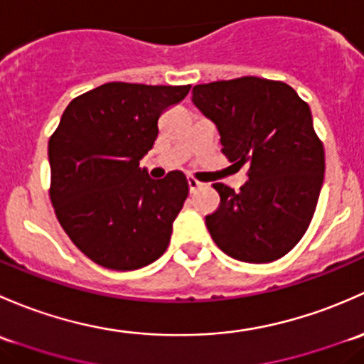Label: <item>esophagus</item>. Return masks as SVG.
I'll return each instance as SVG.
<instances>
[{"instance_id": "obj_1", "label": "esophagus", "mask_w": 364, "mask_h": 364, "mask_svg": "<svg viewBox=\"0 0 364 364\" xmlns=\"http://www.w3.org/2000/svg\"><path fill=\"white\" fill-rule=\"evenodd\" d=\"M187 183H189V191H191V193H194V191L200 189V187L203 186V183L198 182L194 177H187Z\"/></svg>"}]
</instances>
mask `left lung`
I'll use <instances>...</instances> for the list:
<instances>
[{
  "label": "left lung",
  "instance_id": "obj_1",
  "mask_svg": "<svg viewBox=\"0 0 364 364\" xmlns=\"http://www.w3.org/2000/svg\"><path fill=\"white\" fill-rule=\"evenodd\" d=\"M193 103L217 126L223 154L249 181L240 193L213 183L219 208L210 237L243 263H272L301 240L324 181V149L310 107L284 82L242 77L193 87Z\"/></svg>",
  "mask_w": 364,
  "mask_h": 364
}]
</instances>
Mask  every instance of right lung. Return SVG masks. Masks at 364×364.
<instances>
[{
    "label": "right lung",
    "instance_id": "add662e5",
    "mask_svg": "<svg viewBox=\"0 0 364 364\" xmlns=\"http://www.w3.org/2000/svg\"><path fill=\"white\" fill-rule=\"evenodd\" d=\"M191 85L108 82L75 98L48 140L50 200L71 242L105 268L154 263L170 243L189 186L182 171L161 181L140 161L157 121Z\"/></svg>",
    "mask_w": 364,
    "mask_h": 364
}]
</instances>
